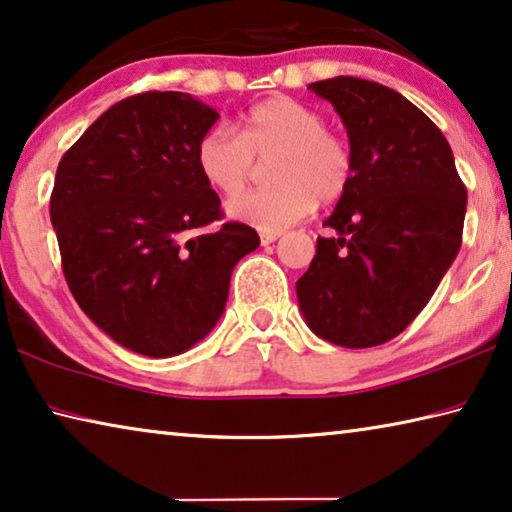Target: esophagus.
I'll return each mask as SVG.
<instances>
[{
  "label": "esophagus",
  "instance_id": "34e87169",
  "mask_svg": "<svg viewBox=\"0 0 512 512\" xmlns=\"http://www.w3.org/2000/svg\"><path fill=\"white\" fill-rule=\"evenodd\" d=\"M279 235H281V233H261V245H263V247L272 245L274 240H279Z\"/></svg>",
  "mask_w": 512,
  "mask_h": 512
}]
</instances>
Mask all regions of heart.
Instances as JSON below:
<instances>
[{
  "label": "heart",
  "mask_w": 512,
  "mask_h": 512,
  "mask_svg": "<svg viewBox=\"0 0 512 512\" xmlns=\"http://www.w3.org/2000/svg\"><path fill=\"white\" fill-rule=\"evenodd\" d=\"M274 150L271 175L278 183L233 196L226 212L235 222L263 233H281L318 206L338 201L355 178V153L348 139L327 130L318 109L274 96L242 116L240 132L217 123L196 141L194 162L201 178L219 194H237L250 175L254 156Z\"/></svg>",
  "instance_id": "obj_1"
}]
</instances>
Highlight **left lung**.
<instances>
[{
  "label": "left lung",
  "mask_w": 512,
  "mask_h": 512,
  "mask_svg": "<svg viewBox=\"0 0 512 512\" xmlns=\"http://www.w3.org/2000/svg\"><path fill=\"white\" fill-rule=\"evenodd\" d=\"M348 130L355 178L318 238L297 300L311 332L373 348L419 316L458 256L467 187L442 130L398 91L359 77L309 84Z\"/></svg>",
  "instance_id": "left-lung-1"
}]
</instances>
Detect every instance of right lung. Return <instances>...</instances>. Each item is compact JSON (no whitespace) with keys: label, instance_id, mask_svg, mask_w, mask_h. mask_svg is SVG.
Segmentation results:
<instances>
[{"label":"right lung","instance_id":"obj_1","mask_svg":"<svg viewBox=\"0 0 512 512\" xmlns=\"http://www.w3.org/2000/svg\"><path fill=\"white\" fill-rule=\"evenodd\" d=\"M219 119L178 91L116 102L61 157L50 196L70 293L96 325L137 355L174 357L222 318L235 263L261 245L226 222L194 162Z\"/></svg>","mask_w":512,"mask_h":512}]
</instances>
